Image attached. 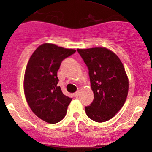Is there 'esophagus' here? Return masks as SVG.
Listing matches in <instances>:
<instances>
[{
	"mask_svg": "<svg viewBox=\"0 0 152 152\" xmlns=\"http://www.w3.org/2000/svg\"><path fill=\"white\" fill-rule=\"evenodd\" d=\"M79 91L76 92V93H74V96H75V97H76V98L79 97Z\"/></svg>",
	"mask_w": 152,
	"mask_h": 152,
	"instance_id": "34e87169",
	"label": "esophagus"
}]
</instances>
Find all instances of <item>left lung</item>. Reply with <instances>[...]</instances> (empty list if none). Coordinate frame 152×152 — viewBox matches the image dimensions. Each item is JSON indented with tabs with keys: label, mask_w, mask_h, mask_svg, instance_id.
Listing matches in <instances>:
<instances>
[{
	"label": "left lung",
	"mask_w": 152,
	"mask_h": 152,
	"mask_svg": "<svg viewBox=\"0 0 152 152\" xmlns=\"http://www.w3.org/2000/svg\"><path fill=\"white\" fill-rule=\"evenodd\" d=\"M88 68L94 99L85 107L87 115L104 122L115 115L126 99L129 81L118 56L105 48L77 49Z\"/></svg>",
	"instance_id": "8db88e82"
}]
</instances>
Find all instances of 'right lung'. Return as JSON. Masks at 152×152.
I'll use <instances>...</instances> for the list:
<instances>
[{
    "label": "right lung",
    "instance_id": "add662e5",
    "mask_svg": "<svg viewBox=\"0 0 152 152\" xmlns=\"http://www.w3.org/2000/svg\"><path fill=\"white\" fill-rule=\"evenodd\" d=\"M75 52L73 49L45 43L29 59L24 77L26 99L33 113L49 124L64 118L72 100L58 86L57 71L62 61Z\"/></svg>",
    "mask_w": 152,
    "mask_h": 152
}]
</instances>
